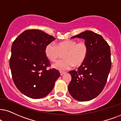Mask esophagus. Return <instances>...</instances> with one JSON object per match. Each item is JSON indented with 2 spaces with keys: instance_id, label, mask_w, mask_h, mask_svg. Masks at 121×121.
Returning <instances> with one entry per match:
<instances>
[{
  "instance_id": "34e87169",
  "label": "esophagus",
  "mask_w": 121,
  "mask_h": 121,
  "mask_svg": "<svg viewBox=\"0 0 121 121\" xmlns=\"http://www.w3.org/2000/svg\"><path fill=\"white\" fill-rule=\"evenodd\" d=\"M60 75H63L64 73H65V72H64V71H60Z\"/></svg>"
}]
</instances>
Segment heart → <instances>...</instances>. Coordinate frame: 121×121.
I'll return each instance as SVG.
<instances>
[{
  "label": "heart",
  "mask_w": 121,
  "mask_h": 121,
  "mask_svg": "<svg viewBox=\"0 0 121 121\" xmlns=\"http://www.w3.org/2000/svg\"><path fill=\"white\" fill-rule=\"evenodd\" d=\"M45 54L52 61H55L64 54V59L53 64V68L60 71L69 70L73 66L79 67L85 62L88 54V47L84 41L66 40L57 45L50 43L46 46Z\"/></svg>",
  "instance_id": "1"
}]
</instances>
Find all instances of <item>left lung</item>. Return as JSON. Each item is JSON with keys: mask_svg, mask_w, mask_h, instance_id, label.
I'll return each mask as SVG.
<instances>
[{"mask_svg": "<svg viewBox=\"0 0 121 121\" xmlns=\"http://www.w3.org/2000/svg\"><path fill=\"white\" fill-rule=\"evenodd\" d=\"M85 41L88 54L85 62L78 71L72 70L71 82L69 84L70 94L79 101H88L97 97L106 84L111 70V50L101 35L85 30L72 37Z\"/></svg>", "mask_w": 121, "mask_h": 121, "instance_id": "left-lung-1", "label": "left lung"}]
</instances>
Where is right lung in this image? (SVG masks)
<instances>
[{"instance_id": "1", "label": "right lung", "mask_w": 121, "mask_h": 121, "mask_svg": "<svg viewBox=\"0 0 121 121\" xmlns=\"http://www.w3.org/2000/svg\"><path fill=\"white\" fill-rule=\"evenodd\" d=\"M56 39L41 30H28L12 43L9 60L12 79L21 93L33 99L46 97L53 89L60 73L47 68L51 64L46 46Z\"/></svg>"}]
</instances>
